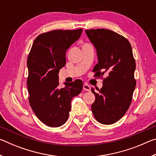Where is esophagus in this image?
<instances>
[{
    "label": "esophagus",
    "instance_id": "obj_1",
    "mask_svg": "<svg viewBox=\"0 0 156 156\" xmlns=\"http://www.w3.org/2000/svg\"><path fill=\"white\" fill-rule=\"evenodd\" d=\"M83 89L84 91H89L91 90V87L88 85L87 84H83Z\"/></svg>",
    "mask_w": 156,
    "mask_h": 156
}]
</instances>
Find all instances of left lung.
<instances>
[{
    "instance_id": "obj_1",
    "label": "left lung",
    "mask_w": 156,
    "mask_h": 156,
    "mask_svg": "<svg viewBox=\"0 0 156 156\" xmlns=\"http://www.w3.org/2000/svg\"><path fill=\"white\" fill-rule=\"evenodd\" d=\"M85 33L96 49L98 60L93 72H96V76L107 75L102 87L96 89L98 93L91 89L96 96L91 110L98 122L112 125L125 114L136 87L132 48L127 39L112 30H89Z\"/></svg>"
}]
</instances>
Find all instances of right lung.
<instances>
[{
    "label": "right lung",
    "instance_id": "1",
    "mask_svg": "<svg viewBox=\"0 0 156 156\" xmlns=\"http://www.w3.org/2000/svg\"><path fill=\"white\" fill-rule=\"evenodd\" d=\"M83 30H53L37 36L27 58L29 101L37 118L51 127L66 122L71 101L80 94L83 83L76 80L60 89L58 73L66 64V53Z\"/></svg>",
    "mask_w": 156,
    "mask_h": 156
}]
</instances>
